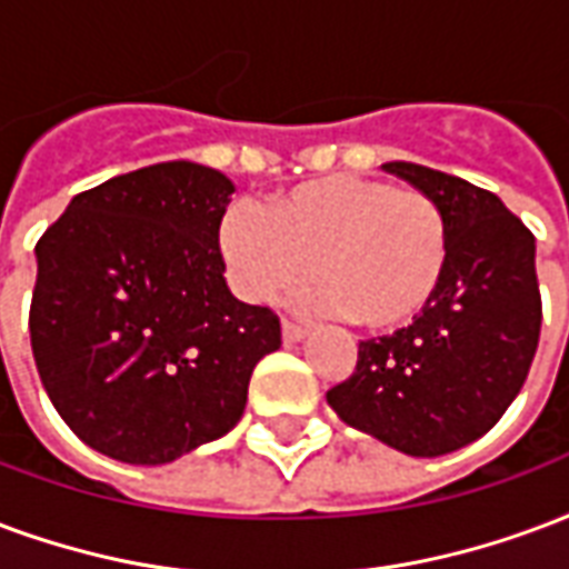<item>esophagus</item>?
I'll list each match as a JSON object with an SVG mask.
<instances>
[{"instance_id": "34e87169", "label": "esophagus", "mask_w": 569, "mask_h": 569, "mask_svg": "<svg viewBox=\"0 0 569 569\" xmlns=\"http://www.w3.org/2000/svg\"><path fill=\"white\" fill-rule=\"evenodd\" d=\"M305 338H307V328H301V326H296V322L283 319V340H286V343H301Z\"/></svg>"}]
</instances>
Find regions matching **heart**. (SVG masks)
Segmentation results:
<instances>
[{
  "label": "heart",
  "instance_id": "1",
  "mask_svg": "<svg viewBox=\"0 0 569 569\" xmlns=\"http://www.w3.org/2000/svg\"><path fill=\"white\" fill-rule=\"evenodd\" d=\"M220 252L234 289L250 301L286 296L313 271L326 310L368 331H391L435 298L449 226L428 192L368 174H328L273 196L264 213L229 208Z\"/></svg>",
  "mask_w": 569,
  "mask_h": 569
}]
</instances>
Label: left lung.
Returning a JSON list of instances; mask_svg holds the SVG:
<instances>
[{"label": "left lung", "mask_w": 569, "mask_h": 569, "mask_svg": "<svg viewBox=\"0 0 569 569\" xmlns=\"http://www.w3.org/2000/svg\"><path fill=\"white\" fill-rule=\"evenodd\" d=\"M382 171L440 204L449 259L413 326L361 340L352 377L326 398L361 435L437 458L491 431L525 386L542 322L537 243L488 189L416 162Z\"/></svg>", "instance_id": "1"}]
</instances>
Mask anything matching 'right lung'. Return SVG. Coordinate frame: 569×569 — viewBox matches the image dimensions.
Segmentation results:
<instances>
[{"instance_id":"obj_1","label":"right lung","mask_w":569,"mask_h":569,"mask_svg":"<svg viewBox=\"0 0 569 569\" xmlns=\"http://www.w3.org/2000/svg\"><path fill=\"white\" fill-rule=\"evenodd\" d=\"M231 183L199 162L138 168L69 201L36 243L29 338L38 377L83 443L168 465L241 422L280 319L226 286Z\"/></svg>"}]
</instances>
